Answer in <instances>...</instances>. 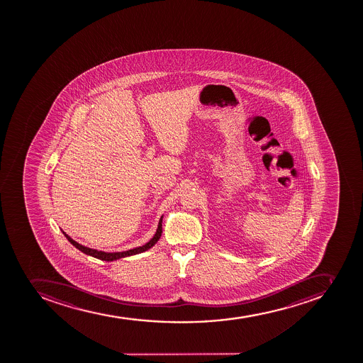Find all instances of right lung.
Listing matches in <instances>:
<instances>
[{
  "instance_id": "obj_1",
  "label": "right lung",
  "mask_w": 363,
  "mask_h": 363,
  "mask_svg": "<svg viewBox=\"0 0 363 363\" xmlns=\"http://www.w3.org/2000/svg\"><path fill=\"white\" fill-rule=\"evenodd\" d=\"M162 218H164V215L161 216L159 224H157V232H155V235H153L151 240L143 245V246L132 248V250H124V252H113V253H111V252H103V250L86 247L84 245L79 244L77 241L73 240L69 235H66V232L62 231V230H61V231L64 233L65 237L67 238V240L69 241L73 246H75L77 250H81L82 253L87 254V255H90V257H96V259H100V260L103 261H115L118 260V259H122V257H131V255H135V254L143 253V252H146V250L153 247V246L157 244V240L160 239L161 233H162Z\"/></svg>"
}]
</instances>
